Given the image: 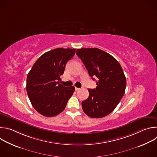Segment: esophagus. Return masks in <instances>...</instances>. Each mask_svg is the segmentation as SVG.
Masks as SVG:
<instances>
[{"mask_svg":"<svg viewBox=\"0 0 157 157\" xmlns=\"http://www.w3.org/2000/svg\"><path fill=\"white\" fill-rule=\"evenodd\" d=\"M79 90H80V88H78V87H75V91H79Z\"/></svg>","mask_w":157,"mask_h":157,"instance_id":"esophagus-1","label":"esophagus"}]
</instances>
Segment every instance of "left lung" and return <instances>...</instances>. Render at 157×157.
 <instances>
[{
  "mask_svg": "<svg viewBox=\"0 0 157 157\" xmlns=\"http://www.w3.org/2000/svg\"><path fill=\"white\" fill-rule=\"evenodd\" d=\"M76 55L93 80L98 78L96 89H89V97L82 102L84 113L91 118L104 117L113 112L124 96L126 78L120 63L99 48H81Z\"/></svg>",
  "mask_w": 157,
  "mask_h": 157,
  "instance_id": "1",
  "label": "left lung"
}]
</instances>
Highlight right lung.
Masks as SVG:
<instances>
[{
	"label": "right lung",
	"mask_w": 157,
	"mask_h": 157,
	"mask_svg": "<svg viewBox=\"0 0 157 157\" xmlns=\"http://www.w3.org/2000/svg\"><path fill=\"white\" fill-rule=\"evenodd\" d=\"M76 49L58 48L43 54L35 63L27 78V92L31 104L40 114L53 117L64 110L75 92L59 81L66 64Z\"/></svg>",
	"instance_id": "1"
}]
</instances>
